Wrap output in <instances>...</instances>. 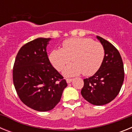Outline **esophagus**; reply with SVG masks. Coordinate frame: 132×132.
<instances>
[{
    "mask_svg": "<svg viewBox=\"0 0 132 132\" xmlns=\"http://www.w3.org/2000/svg\"><path fill=\"white\" fill-rule=\"evenodd\" d=\"M72 80H73V79H66V81H67V83H70V82H71Z\"/></svg>",
    "mask_w": 132,
    "mask_h": 132,
    "instance_id": "obj_1",
    "label": "esophagus"
}]
</instances>
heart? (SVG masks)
<instances>
[{
	"label": "heart",
	"mask_w": 132,
	"mask_h": 132,
	"mask_svg": "<svg viewBox=\"0 0 132 132\" xmlns=\"http://www.w3.org/2000/svg\"><path fill=\"white\" fill-rule=\"evenodd\" d=\"M101 43L90 38H72L63 42L62 49H54L50 55V62L60 71L71 59L72 63L65 67L63 75L73 77L82 73L91 76L98 71L104 58Z\"/></svg>",
	"instance_id": "1"
}]
</instances>
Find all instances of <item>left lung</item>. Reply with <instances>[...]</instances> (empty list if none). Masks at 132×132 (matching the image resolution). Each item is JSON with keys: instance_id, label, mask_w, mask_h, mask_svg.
Instances as JSON below:
<instances>
[{"instance_id": "1", "label": "left lung", "mask_w": 132, "mask_h": 132, "mask_svg": "<svg viewBox=\"0 0 132 132\" xmlns=\"http://www.w3.org/2000/svg\"><path fill=\"white\" fill-rule=\"evenodd\" d=\"M104 48V58L101 67L93 76L84 79L81 90L82 97L92 104L101 106L113 101L120 93L124 79L121 55L114 45L96 36Z\"/></svg>"}]
</instances>
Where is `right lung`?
Returning <instances> with one entry per match:
<instances>
[{"mask_svg": "<svg viewBox=\"0 0 132 132\" xmlns=\"http://www.w3.org/2000/svg\"><path fill=\"white\" fill-rule=\"evenodd\" d=\"M50 39L39 38L23 45L17 53L12 71L14 85L21 101L39 112L53 109L67 86L47 56L46 46Z\"/></svg>", "mask_w": 132, "mask_h": 132, "instance_id": "add662e5", "label": "right lung"}]
</instances>
